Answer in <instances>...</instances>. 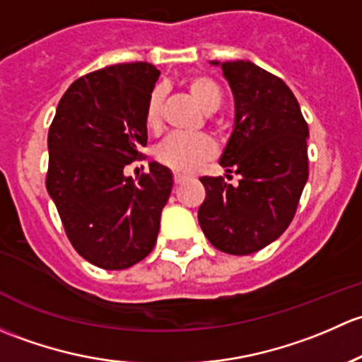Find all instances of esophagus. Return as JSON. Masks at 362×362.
<instances>
[{
  "instance_id": "obj_1",
  "label": "esophagus",
  "mask_w": 362,
  "mask_h": 362,
  "mask_svg": "<svg viewBox=\"0 0 362 362\" xmlns=\"http://www.w3.org/2000/svg\"><path fill=\"white\" fill-rule=\"evenodd\" d=\"M185 180H186L185 176H181V174L174 173V182H176V185H181V182H185Z\"/></svg>"
}]
</instances>
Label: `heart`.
Wrapping results in <instances>:
<instances>
[{
	"label": "heart",
	"instance_id": "b5f03b06",
	"mask_svg": "<svg viewBox=\"0 0 362 362\" xmlns=\"http://www.w3.org/2000/svg\"><path fill=\"white\" fill-rule=\"evenodd\" d=\"M186 88L189 95L197 100L206 113H212L221 106L223 94L219 85L206 74H195L186 80ZM162 106L163 90L160 87L153 88L146 99L144 106V125L150 130H158L162 125ZM156 162L169 167L177 174H192L216 155V144L211 137L197 134V136H185V134H170L167 136L153 151Z\"/></svg>",
	"mask_w": 362,
	"mask_h": 362
}]
</instances>
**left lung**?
<instances>
[{"instance_id":"left-lung-1","label":"left lung","mask_w":362,"mask_h":362,"mask_svg":"<svg viewBox=\"0 0 362 362\" xmlns=\"http://www.w3.org/2000/svg\"><path fill=\"white\" fill-rule=\"evenodd\" d=\"M235 100V122L219 163L240 176L200 177L204 235L216 249L244 256L277 240L293 221L308 180V125L291 88L251 61L218 62Z\"/></svg>"}]
</instances>
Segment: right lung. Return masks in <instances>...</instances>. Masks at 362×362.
<instances>
[{
  "mask_svg": "<svg viewBox=\"0 0 362 362\" xmlns=\"http://www.w3.org/2000/svg\"><path fill=\"white\" fill-rule=\"evenodd\" d=\"M158 76L148 62L85 74L48 130V195L78 255L106 270L150 255L173 189V173L156 162L137 181L124 173L148 143L144 106Z\"/></svg>",
  "mask_w": 362,
  "mask_h": 362,
  "instance_id": "1",
  "label": "right lung"
}]
</instances>
